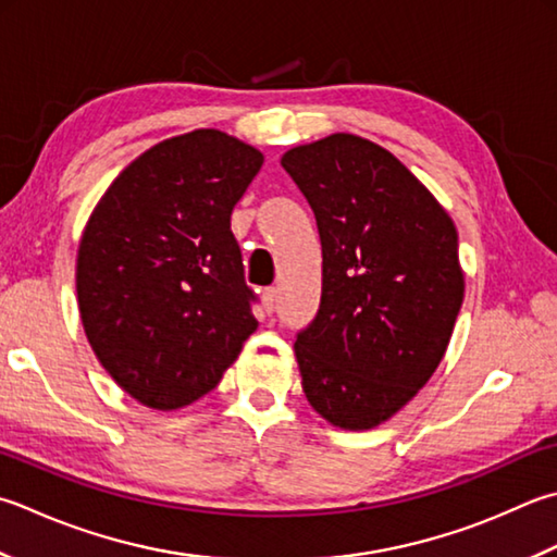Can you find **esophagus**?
I'll list each match as a JSON object with an SVG mask.
<instances>
[{"instance_id":"obj_1","label":"esophagus","mask_w":557,"mask_h":557,"mask_svg":"<svg viewBox=\"0 0 557 557\" xmlns=\"http://www.w3.org/2000/svg\"><path fill=\"white\" fill-rule=\"evenodd\" d=\"M275 307H277V289L275 287H268L263 292V309L268 313H272V311H275Z\"/></svg>"}]
</instances>
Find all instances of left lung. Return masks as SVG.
<instances>
[{"instance_id": "1", "label": "left lung", "mask_w": 557, "mask_h": 557, "mask_svg": "<svg viewBox=\"0 0 557 557\" xmlns=\"http://www.w3.org/2000/svg\"><path fill=\"white\" fill-rule=\"evenodd\" d=\"M311 205L321 304L297 333L301 386L345 430L388 420L440 367L463 301L459 236L432 193L379 145L331 135L282 157Z\"/></svg>"}]
</instances>
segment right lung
Returning a JSON list of instances; mask_svg holds the SVG:
<instances>
[{
    "instance_id": "1",
    "label": "right lung",
    "mask_w": 557,
    "mask_h": 557,
    "mask_svg": "<svg viewBox=\"0 0 557 557\" xmlns=\"http://www.w3.org/2000/svg\"><path fill=\"white\" fill-rule=\"evenodd\" d=\"M263 166L220 129L151 147L96 205L76 297L98 362L129 396L176 410L220 384L258 329L232 234L234 205Z\"/></svg>"
}]
</instances>
